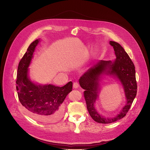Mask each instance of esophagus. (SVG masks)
I'll return each mask as SVG.
<instances>
[{"label": "esophagus", "instance_id": "esophagus-1", "mask_svg": "<svg viewBox=\"0 0 150 150\" xmlns=\"http://www.w3.org/2000/svg\"><path fill=\"white\" fill-rule=\"evenodd\" d=\"M73 86H74V88H77L79 87V83H78V82H74V84H73Z\"/></svg>", "mask_w": 150, "mask_h": 150}]
</instances>
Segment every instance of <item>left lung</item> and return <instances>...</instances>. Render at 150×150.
Masks as SVG:
<instances>
[{"instance_id": "8db88e82", "label": "left lung", "mask_w": 150, "mask_h": 150, "mask_svg": "<svg viewBox=\"0 0 150 150\" xmlns=\"http://www.w3.org/2000/svg\"><path fill=\"white\" fill-rule=\"evenodd\" d=\"M110 44L113 47L115 52L116 60L113 62L111 60L100 61L97 65L83 74L79 79L80 86L85 90L83 96L90 115L94 121L104 124L113 123L124 117L129 111L137 93L135 68L134 63L119 43L110 41ZM104 72L116 76L121 81L127 100L126 105L121 112L112 118H105L100 115L93 106V103L98 96L99 78Z\"/></svg>"}]
</instances>
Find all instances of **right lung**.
<instances>
[{"mask_svg":"<svg viewBox=\"0 0 150 150\" xmlns=\"http://www.w3.org/2000/svg\"><path fill=\"white\" fill-rule=\"evenodd\" d=\"M38 42V40L33 41L19 61L16 88L20 103L32 118L44 123H54L63 116L62 103L72 91L73 83L70 81L60 87L50 84L36 85L30 81L28 68Z\"/></svg>","mask_w":150,"mask_h":150,"instance_id":"add662e5","label":"right lung"}]
</instances>
